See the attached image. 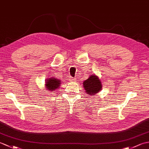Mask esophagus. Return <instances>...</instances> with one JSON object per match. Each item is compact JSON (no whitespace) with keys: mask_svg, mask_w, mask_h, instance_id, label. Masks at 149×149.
Listing matches in <instances>:
<instances>
[{"mask_svg":"<svg viewBox=\"0 0 149 149\" xmlns=\"http://www.w3.org/2000/svg\"><path fill=\"white\" fill-rule=\"evenodd\" d=\"M75 81V78H74V77H70L69 78V81L73 82V81Z\"/></svg>","mask_w":149,"mask_h":149,"instance_id":"obj_1","label":"esophagus"}]
</instances>
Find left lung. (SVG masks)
Returning <instances> with one entry per match:
<instances>
[{
    "mask_svg": "<svg viewBox=\"0 0 149 149\" xmlns=\"http://www.w3.org/2000/svg\"><path fill=\"white\" fill-rule=\"evenodd\" d=\"M83 86L87 94L94 95L102 90V84L100 80L96 75L91 76L83 82Z\"/></svg>",
    "mask_w": 149,
    "mask_h": 149,
    "instance_id": "obj_1",
    "label": "left lung"
}]
</instances>
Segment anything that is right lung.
<instances>
[{"mask_svg":"<svg viewBox=\"0 0 149 149\" xmlns=\"http://www.w3.org/2000/svg\"><path fill=\"white\" fill-rule=\"evenodd\" d=\"M46 88L48 90H50L51 91H54L56 90V89H59V85L61 84L60 83V80L58 79L53 78L51 77V79H49L46 81Z\"/></svg>","mask_w":149,"mask_h":149,"instance_id":"right-lung-1","label":"right lung"}]
</instances>
